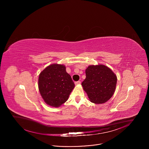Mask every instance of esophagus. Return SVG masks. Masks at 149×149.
Here are the masks:
<instances>
[{
  "label": "esophagus",
  "instance_id": "34e87169",
  "mask_svg": "<svg viewBox=\"0 0 149 149\" xmlns=\"http://www.w3.org/2000/svg\"><path fill=\"white\" fill-rule=\"evenodd\" d=\"M81 84V81H79L75 82V85H78V84Z\"/></svg>",
  "mask_w": 149,
  "mask_h": 149
}]
</instances>
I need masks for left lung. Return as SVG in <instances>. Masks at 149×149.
Instances as JSON below:
<instances>
[{
    "label": "left lung",
    "mask_w": 149,
    "mask_h": 149,
    "mask_svg": "<svg viewBox=\"0 0 149 149\" xmlns=\"http://www.w3.org/2000/svg\"><path fill=\"white\" fill-rule=\"evenodd\" d=\"M86 74L81 85L90 101L97 104L109 101L116 91L117 81L113 71L104 65H91L86 70Z\"/></svg>",
    "instance_id": "obj_1"
}]
</instances>
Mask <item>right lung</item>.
I'll list each match as a JSON object with an SVG mask.
<instances>
[{"label": "right lung", "instance_id": "right-lung-1", "mask_svg": "<svg viewBox=\"0 0 149 149\" xmlns=\"http://www.w3.org/2000/svg\"><path fill=\"white\" fill-rule=\"evenodd\" d=\"M74 87L71 77L62 64L49 65L39 75V93L44 102L51 107H59L65 102Z\"/></svg>", "mask_w": 149, "mask_h": 149}]
</instances>
